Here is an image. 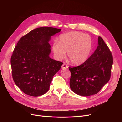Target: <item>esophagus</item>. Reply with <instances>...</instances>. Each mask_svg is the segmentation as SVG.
I'll return each instance as SVG.
<instances>
[{"label": "esophagus", "instance_id": "34e87169", "mask_svg": "<svg viewBox=\"0 0 122 122\" xmlns=\"http://www.w3.org/2000/svg\"><path fill=\"white\" fill-rule=\"evenodd\" d=\"M68 68V66L65 63H64L63 64V65H62V69H66V68Z\"/></svg>", "mask_w": 122, "mask_h": 122}]
</instances>
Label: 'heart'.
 Segmentation results:
<instances>
[{
	"label": "heart",
	"mask_w": 122,
	"mask_h": 122,
	"mask_svg": "<svg viewBox=\"0 0 122 122\" xmlns=\"http://www.w3.org/2000/svg\"><path fill=\"white\" fill-rule=\"evenodd\" d=\"M59 43L54 42L52 50L56 58L60 60L65 57L66 51L74 65L85 62L91 52L92 41L90 36L78 31H71L61 35Z\"/></svg>",
	"instance_id": "b5f03b06"
}]
</instances>
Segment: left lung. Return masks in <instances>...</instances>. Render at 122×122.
<instances>
[{"label": "left lung", "instance_id": "8db88e82", "mask_svg": "<svg viewBox=\"0 0 122 122\" xmlns=\"http://www.w3.org/2000/svg\"><path fill=\"white\" fill-rule=\"evenodd\" d=\"M113 56L103 40L98 37V46L81 65L69 67L71 76L70 86L78 95L88 97L97 93L111 76Z\"/></svg>", "mask_w": 122, "mask_h": 122}]
</instances>
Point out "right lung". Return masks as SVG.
Segmentation results:
<instances>
[{"label":"right lung","mask_w":122,"mask_h":122,"mask_svg":"<svg viewBox=\"0 0 122 122\" xmlns=\"http://www.w3.org/2000/svg\"><path fill=\"white\" fill-rule=\"evenodd\" d=\"M60 29L43 27L32 30L18 42L11 58L12 77L25 94L38 97L48 92L63 63L49 57L51 36Z\"/></svg>","instance_id":"obj_1"}]
</instances>
